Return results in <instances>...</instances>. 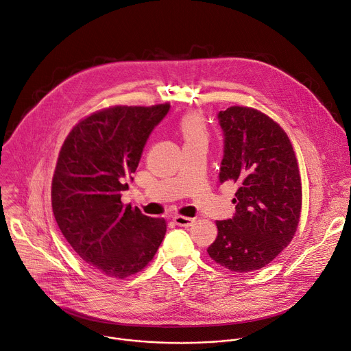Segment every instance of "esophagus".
I'll return each mask as SVG.
<instances>
[{
  "mask_svg": "<svg viewBox=\"0 0 351 351\" xmlns=\"http://www.w3.org/2000/svg\"><path fill=\"white\" fill-rule=\"evenodd\" d=\"M173 222L179 227H190V226H193L195 219L189 218V217H183V215H176V217H173Z\"/></svg>",
  "mask_w": 351,
  "mask_h": 351,
  "instance_id": "obj_1",
  "label": "esophagus"
}]
</instances>
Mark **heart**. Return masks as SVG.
<instances>
[{"label": "heart", "instance_id": "1", "mask_svg": "<svg viewBox=\"0 0 351 351\" xmlns=\"http://www.w3.org/2000/svg\"><path fill=\"white\" fill-rule=\"evenodd\" d=\"M180 132L186 141L206 140V127L199 114H187L180 121Z\"/></svg>", "mask_w": 351, "mask_h": 351}]
</instances>
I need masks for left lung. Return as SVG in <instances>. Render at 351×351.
Masks as SVG:
<instances>
[{"mask_svg": "<svg viewBox=\"0 0 351 351\" xmlns=\"http://www.w3.org/2000/svg\"><path fill=\"white\" fill-rule=\"evenodd\" d=\"M224 136L219 183L235 182L232 218L217 221L210 258L232 271L269 265L289 245L301 214V179L293 145L265 113L232 106L218 113Z\"/></svg>", "mask_w": 351, "mask_h": 351, "instance_id": "1", "label": "left lung"}]
</instances>
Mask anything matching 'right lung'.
<instances>
[{"mask_svg": "<svg viewBox=\"0 0 351 351\" xmlns=\"http://www.w3.org/2000/svg\"><path fill=\"white\" fill-rule=\"evenodd\" d=\"M171 105L114 106L80 121L61 147L51 183L60 231L93 270L124 278L143 270L165 232L162 218L121 203L143 149Z\"/></svg>", "mask_w": 351, "mask_h": 351, "instance_id": "1", "label": "right lung"}]
</instances>
